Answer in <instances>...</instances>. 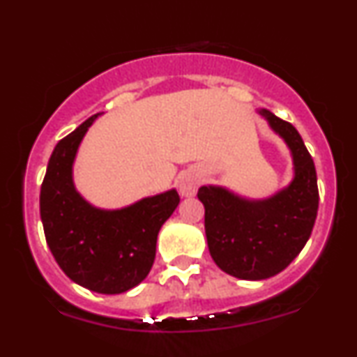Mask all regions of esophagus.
Segmentation results:
<instances>
[{"label":"esophagus","mask_w":357,"mask_h":357,"mask_svg":"<svg viewBox=\"0 0 357 357\" xmlns=\"http://www.w3.org/2000/svg\"><path fill=\"white\" fill-rule=\"evenodd\" d=\"M199 184H202V174L196 169L184 171L178 176V190L183 196H195Z\"/></svg>","instance_id":"1"}]
</instances>
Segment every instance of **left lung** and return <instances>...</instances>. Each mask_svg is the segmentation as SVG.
Wrapping results in <instances>:
<instances>
[{"label":"left lung","mask_w":357,"mask_h":357,"mask_svg":"<svg viewBox=\"0 0 357 357\" xmlns=\"http://www.w3.org/2000/svg\"><path fill=\"white\" fill-rule=\"evenodd\" d=\"M257 112L289 149L290 183L260 199L216 184L198 190L210 255L223 272L241 280H265L289 267L305 247L319 208L317 174L301 134L267 109Z\"/></svg>","instance_id":"left-lung-1"}]
</instances>
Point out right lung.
<instances>
[{
    "mask_svg": "<svg viewBox=\"0 0 357 357\" xmlns=\"http://www.w3.org/2000/svg\"><path fill=\"white\" fill-rule=\"evenodd\" d=\"M89 117L55 146L40 191L45 238L65 275L97 294H122L141 284L155 258V241L179 204L174 188L132 204L105 210L77 190L73 165L89 127Z\"/></svg>",
    "mask_w": 357,
    "mask_h": 357,
    "instance_id": "right-lung-1",
    "label": "right lung"
}]
</instances>
